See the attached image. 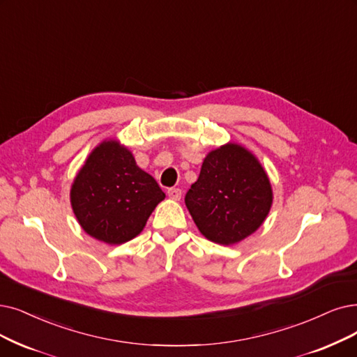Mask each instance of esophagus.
Instances as JSON below:
<instances>
[{
  "label": "esophagus",
  "instance_id": "1",
  "mask_svg": "<svg viewBox=\"0 0 357 357\" xmlns=\"http://www.w3.org/2000/svg\"><path fill=\"white\" fill-rule=\"evenodd\" d=\"M168 196H169V199H173V201H180L181 190L180 189H169Z\"/></svg>",
  "mask_w": 357,
  "mask_h": 357
}]
</instances>
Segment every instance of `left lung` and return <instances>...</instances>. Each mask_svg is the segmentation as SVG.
I'll list each match as a JSON object with an SVG mask.
<instances>
[{
    "instance_id": "8db88e82",
    "label": "left lung",
    "mask_w": 357,
    "mask_h": 357,
    "mask_svg": "<svg viewBox=\"0 0 357 357\" xmlns=\"http://www.w3.org/2000/svg\"><path fill=\"white\" fill-rule=\"evenodd\" d=\"M273 199V186L256 155L228 142L208 152L184 202L202 236L231 246L264 224Z\"/></svg>"
}]
</instances>
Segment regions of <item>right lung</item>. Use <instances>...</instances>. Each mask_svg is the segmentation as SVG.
Masks as SVG:
<instances>
[{"mask_svg": "<svg viewBox=\"0 0 357 357\" xmlns=\"http://www.w3.org/2000/svg\"><path fill=\"white\" fill-rule=\"evenodd\" d=\"M164 199L158 183L117 139L92 149L70 189L71 209L83 231L111 246L139 236Z\"/></svg>", "mask_w": 357, "mask_h": 357, "instance_id": "add662e5", "label": "right lung"}]
</instances>
